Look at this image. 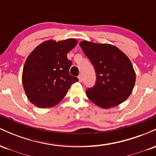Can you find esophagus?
<instances>
[{"instance_id": "esophagus-1", "label": "esophagus", "mask_w": 156, "mask_h": 156, "mask_svg": "<svg viewBox=\"0 0 156 156\" xmlns=\"http://www.w3.org/2000/svg\"><path fill=\"white\" fill-rule=\"evenodd\" d=\"M78 79H79L80 82L83 81V76H82V75H79V76H78Z\"/></svg>"}]
</instances>
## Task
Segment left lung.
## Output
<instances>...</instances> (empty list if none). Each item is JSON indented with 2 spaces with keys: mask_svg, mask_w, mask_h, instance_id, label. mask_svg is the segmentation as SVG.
<instances>
[{
  "mask_svg": "<svg viewBox=\"0 0 156 156\" xmlns=\"http://www.w3.org/2000/svg\"><path fill=\"white\" fill-rule=\"evenodd\" d=\"M80 46L96 73L95 84L86 91L89 99L103 108L117 106L126 101L136 81L135 71L128 57L110 44L82 41Z\"/></svg>",
  "mask_w": 156,
  "mask_h": 156,
  "instance_id": "left-lung-1",
  "label": "left lung"
}]
</instances>
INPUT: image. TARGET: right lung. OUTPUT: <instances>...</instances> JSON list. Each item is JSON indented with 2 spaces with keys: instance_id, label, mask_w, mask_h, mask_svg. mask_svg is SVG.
<instances>
[{
  "instance_id": "obj_1",
  "label": "right lung",
  "mask_w": 156,
  "mask_h": 156,
  "mask_svg": "<svg viewBox=\"0 0 156 156\" xmlns=\"http://www.w3.org/2000/svg\"><path fill=\"white\" fill-rule=\"evenodd\" d=\"M75 39L48 40L30 53L23 67L22 82L27 98L41 108L54 106L78 78L69 75L72 62L67 54L76 46Z\"/></svg>"
}]
</instances>
